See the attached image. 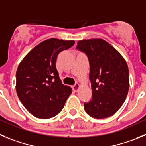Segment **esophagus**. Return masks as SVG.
<instances>
[{
    "label": "esophagus",
    "instance_id": "obj_1",
    "mask_svg": "<svg viewBox=\"0 0 146 146\" xmlns=\"http://www.w3.org/2000/svg\"><path fill=\"white\" fill-rule=\"evenodd\" d=\"M72 88H73V91L77 92V91H78V89H79V88H80V85L78 84V83H76V84L73 85V86H72Z\"/></svg>",
    "mask_w": 146,
    "mask_h": 146
}]
</instances>
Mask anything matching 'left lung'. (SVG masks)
I'll return each mask as SVG.
<instances>
[{
	"label": "left lung",
	"instance_id": "obj_1",
	"mask_svg": "<svg viewBox=\"0 0 146 146\" xmlns=\"http://www.w3.org/2000/svg\"><path fill=\"white\" fill-rule=\"evenodd\" d=\"M77 49L87 55L92 98L84 109L95 119L110 117L125 101L129 87L127 62L120 53L103 39L78 40Z\"/></svg>",
	"mask_w": 146,
	"mask_h": 146
}]
</instances>
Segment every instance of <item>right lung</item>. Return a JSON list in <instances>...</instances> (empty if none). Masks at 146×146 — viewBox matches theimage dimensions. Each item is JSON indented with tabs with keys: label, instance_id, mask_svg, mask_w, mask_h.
Segmentation results:
<instances>
[{
	"label": "right lung",
	"instance_id": "add662e5",
	"mask_svg": "<svg viewBox=\"0 0 146 146\" xmlns=\"http://www.w3.org/2000/svg\"><path fill=\"white\" fill-rule=\"evenodd\" d=\"M74 40L50 38L34 47L20 62L16 73V90L22 105L35 117H54L63 108L72 92L62 84L56 60Z\"/></svg>",
	"mask_w": 146,
	"mask_h": 146
}]
</instances>
